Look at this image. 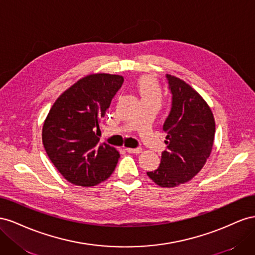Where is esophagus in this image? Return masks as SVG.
<instances>
[{
    "instance_id": "obj_1",
    "label": "esophagus",
    "mask_w": 255,
    "mask_h": 255,
    "mask_svg": "<svg viewBox=\"0 0 255 255\" xmlns=\"http://www.w3.org/2000/svg\"><path fill=\"white\" fill-rule=\"evenodd\" d=\"M126 150L128 152H131V154H140V152L142 151V148H126Z\"/></svg>"
}]
</instances>
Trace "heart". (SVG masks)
Here are the masks:
<instances>
[{
	"instance_id": "heart-1",
	"label": "heart",
	"mask_w": 255,
	"mask_h": 255,
	"mask_svg": "<svg viewBox=\"0 0 255 255\" xmlns=\"http://www.w3.org/2000/svg\"><path fill=\"white\" fill-rule=\"evenodd\" d=\"M140 89H141L143 97H147V96H151V95H158V91L156 89L154 82H152L151 80L148 79V78L142 79V81L140 83Z\"/></svg>"
}]
</instances>
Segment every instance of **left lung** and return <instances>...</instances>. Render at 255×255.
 <instances>
[{
	"label": "left lung",
	"instance_id": "obj_1",
	"mask_svg": "<svg viewBox=\"0 0 255 255\" xmlns=\"http://www.w3.org/2000/svg\"><path fill=\"white\" fill-rule=\"evenodd\" d=\"M172 94V107L163 124L166 149L158 169L147 172L160 187L173 188L191 180L213 149L215 119L200 94L183 80L166 75Z\"/></svg>",
	"mask_w": 255,
	"mask_h": 255
}]
</instances>
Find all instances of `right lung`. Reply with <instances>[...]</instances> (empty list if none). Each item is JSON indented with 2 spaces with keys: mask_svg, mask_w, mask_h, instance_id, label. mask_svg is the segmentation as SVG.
<instances>
[{
  "mask_svg": "<svg viewBox=\"0 0 255 255\" xmlns=\"http://www.w3.org/2000/svg\"><path fill=\"white\" fill-rule=\"evenodd\" d=\"M124 78L94 74L80 79L55 100L42 126V144L69 183L96 186L110 177L120 152L100 143L99 124Z\"/></svg>",
  "mask_w": 255,
  "mask_h": 255,
  "instance_id": "add662e5",
  "label": "right lung"
}]
</instances>
